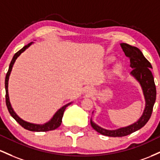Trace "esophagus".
<instances>
[{
  "instance_id": "esophagus-1",
  "label": "esophagus",
  "mask_w": 160,
  "mask_h": 160,
  "mask_svg": "<svg viewBox=\"0 0 160 160\" xmlns=\"http://www.w3.org/2000/svg\"><path fill=\"white\" fill-rule=\"evenodd\" d=\"M85 91H86V93L89 95H92L93 93H94V91H93L92 88H88L86 89Z\"/></svg>"
}]
</instances>
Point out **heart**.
<instances>
[{
    "label": "heart",
    "mask_w": 160,
    "mask_h": 160,
    "mask_svg": "<svg viewBox=\"0 0 160 160\" xmlns=\"http://www.w3.org/2000/svg\"><path fill=\"white\" fill-rule=\"evenodd\" d=\"M118 70H119V69H117V71H118Z\"/></svg>",
    "instance_id": "b5f03b06"
}]
</instances>
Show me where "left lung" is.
<instances>
[{
	"label": "left lung",
	"instance_id": "8db88e82",
	"mask_svg": "<svg viewBox=\"0 0 160 160\" xmlns=\"http://www.w3.org/2000/svg\"><path fill=\"white\" fill-rule=\"evenodd\" d=\"M125 56L130 60V66L132 68V74L137 79L142 87L143 95L146 100V106L143 113L139 120L129 126L117 129V130H107L100 128L91 119V125L95 131L103 135L109 137H124L139 130L146 125L151 116L152 108L157 98V88L154 82L153 75L150 71L151 64L145 58L142 52L138 48L129 45L128 44H121Z\"/></svg>",
	"mask_w": 160,
	"mask_h": 160
}]
</instances>
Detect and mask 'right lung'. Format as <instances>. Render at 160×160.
I'll use <instances>...</instances> for the list:
<instances>
[{"mask_svg":"<svg viewBox=\"0 0 160 160\" xmlns=\"http://www.w3.org/2000/svg\"><path fill=\"white\" fill-rule=\"evenodd\" d=\"M32 43H30V44H27V45L24 46L22 48V49L19 50V51L17 52V53H15V55L13 56V57H12L11 62H10V66H9L8 72V73H7V75H6V78H5V90H6V105H7V107H8V109L9 112H10V114L11 115L12 117L13 118V119H15L16 121H17V122L19 123V125H20L22 127V128L26 129V130L32 131V132H48V131L54 130V129L57 128L59 126H60V125H61V122H62V116H63L64 111H65L66 107H67L68 106H69L71 103L66 104V105L64 106V107H62V108H60V109H59V110L57 111L56 113H55L54 116H53V117L52 118L50 122H48L45 123L44 125H35V124L27 122H25V121H23L22 119H21L20 118H19V116H18L15 113V112L13 111V109H12L11 105H10V100H9L8 80H9V76H10V72H11L12 66H13L14 62H15V61H16V60H17V57H19V55H20L21 53H22V52L26 49V48H28V47L31 45Z\"/></svg>","mask_w":160,"mask_h":160,"instance_id":"add662e5","label":"right lung"}]
</instances>
